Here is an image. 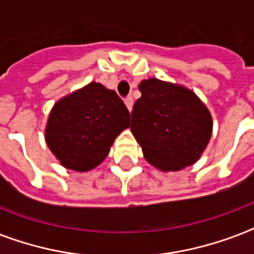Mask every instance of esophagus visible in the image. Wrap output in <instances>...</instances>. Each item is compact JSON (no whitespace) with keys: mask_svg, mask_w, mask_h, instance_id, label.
Returning a JSON list of instances; mask_svg holds the SVG:
<instances>
[{"mask_svg":"<svg viewBox=\"0 0 254 254\" xmlns=\"http://www.w3.org/2000/svg\"><path fill=\"white\" fill-rule=\"evenodd\" d=\"M133 97L131 96H127V99H125V104H127V109H129V112H131V109H133Z\"/></svg>","mask_w":254,"mask_h":254,"instance_id":"obj_1","label":"esophagus"}]
</instances>
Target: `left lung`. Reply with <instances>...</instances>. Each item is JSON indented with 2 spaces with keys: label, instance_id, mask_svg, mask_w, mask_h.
<instances>
[{
  "label": "left lung",
  "instance_id": "8db88e82",
  "mask_svg": "<svg viewBox=\"0 0 254 254\" xmlns=\"http://www.w3.org/2000/svg\"><path fill=\"white\" fill-rule=\"evenodd\" d=\"M130 130L147 162L178 171L200 158L212 134V119L192 91L158 79L139 83Z\"/></svg>",
  "mask_w": 254,
  "mask_h": 254
}]
</instances>
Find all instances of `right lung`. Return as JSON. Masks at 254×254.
Listing matches in <instances>:
<instances>
[{
  "label": "right lung",
  "mask_w": 254,
  "mask_h": 254,
  "mask_svg": "<svg viewBox=\"0 0 254 254\" xmlns=\"http://www.w3.org/2000/svg\"><path fill=\"white\" fill-rule=\"evenodd\" d=\"M129 123L130 113L119 95L92 81L54 105L46 142L62 166L84 173L103 162Z\"/></svg>",
  "instance_id": "right-lung-1"
}]
</instances>
